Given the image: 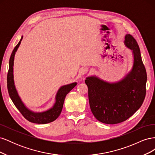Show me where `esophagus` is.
<instances>
[{"instance_id": "1", "label": "esophagus", "mask_w": 155, "mask_h": 155, "mask_svg": "<svg viewBox=\"0 0 155 155\" xmlns=\"http://www.w3.org/2000/svg\"><path fill=\"white\" fill-rule=\"evenodd\" d=\"M88 71V68H86V67H83V68H81L80 71H79V73L81 74V75H82V76H83V75H85Z\"/></svg>"}]
</instances>
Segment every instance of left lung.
<instances>
[{
  "label": "left lung",
  "mask_w": 155,
  "mask_h": 155,
  "mask_svg": "<svg viewBox=\"0 0 155 155\" xmlns=\"http://www.w3.org/2000/svg\"><path fill=\"white\" fill-rule=\"evenodd\" d=\"M124 45L132 51L133 67L116 82H109L96 76L86 78L89 104L93 115L101 122L116 124L127 120L142 106L146 93L147 74L137 42L130 34Z\"/></svg>",
  "instance_id": "obj_1"
}]
</instances>
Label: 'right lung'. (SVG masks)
Returning a JSON list of instances; mask_svg holds the SVG:
<instances>
[{"instance_id": "1", "label": "right lung", "mask_w": 155, "mask_h": 155, "mask_svg": "<svg viewBox=\"0 0 155 155\" xmlns=\"http://www.w3.org/2000/svg\"><path fill=\"white\" fill-rule=\"evenodd\" d=\"M23 38V36L21 37V39L18 43L13 49L12 55L10 56V61H9V70L7 76V85L9 95L12 100L13 104L17 107V109L20 111L22 115L25 118L28 120L30 122L39 124H45L51 122L57 119L62 111L64 101L67 94L76 86L77 83L74 82L61 86L56 93L55 97V103L52 107L43 112H35L30 110L28 108L26 105L23 103L21 98L18 95V92L16 89L15 82H14L13 76V64H14V58L16 51L19 47L21 42Z\"/></svg>"}]
</instances>
